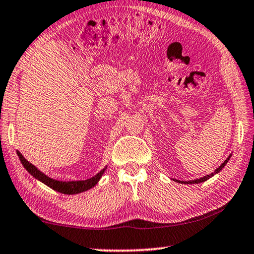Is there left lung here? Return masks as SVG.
I'll return each mask as SVG.
<instances>
[{"instance_id":"8db88e82","label":"left lung","mask_w":254,"mask_h":254,"mask_svg":"<svg viewBox=\"0 0 254 254\" xmlns=\"http://www.w3.org/2000/svg\"><path fill=\"white\" fill-rule=\"evenodd\" d=\"M231 155H232V153H230L229 154V157L225 159V161L223 162V164L221 165V166L219 167H217L216 168V170L212 172L211 174H208V175H205V177H203V178H198V179H194V180H188V181H180V180H174V181H177V182H179V184H185V185H191V184H201V182H204V181H207V180H209V179L210 178H212L214 177V175H216V174H218L219 172H221L223 168H224V166L226 164H228V161L230 160V158H231Z\"/></svg>"}]
</instances>
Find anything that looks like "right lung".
Segmentation results:
<instances>
[{
    "label": "right lung",
    "instance_id": "obj_1",
    "mask_svg": "<svg viewBox=\"0 0 254 254\" xmlns=\"http://www.w3.org/2000/svg\"><path fill=\"white\" fill-rule=\"evenodd\" d=\"M17 155H18L19 160H21L22 165L24 166L26 171L29 172L30 174L32 175L33 178L37 179V180L43 182L44 185H46L47 187L54 189V190L63 192V194H67V195H74V194H80V192L87 191L88 189L95 187V186L99 184L100 179L102 178V175L106 172L107 167L106 166L103 170H101L99 173L94 177L87 179V180H75V181H60V180H56V179L50 178L49 175H46L45 173H43L42 171H39L35 165L29 162L26 159L24 158L21 152L17 151Z\"/></svg>",
    "mask_w": 254,
    "mask_h": 254
}]
</instances>
